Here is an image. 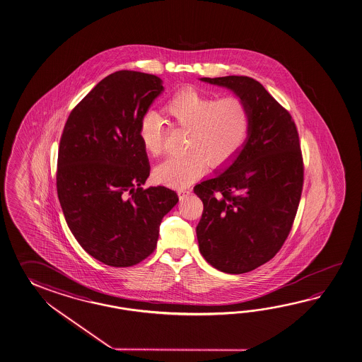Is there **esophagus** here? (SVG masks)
I'll use <instances>...</instances> for the list:
<instances>
[{
    "instance_id": "obj_1",
    "label": "esophagus",
    "mask_w": 362,
    "mask_h": 362,
    "mask_svg": "<svg viewBox=\"0 0 362 362\" xmlns=\"http://www.w3.org/2000/svg\"><path fill=\"white\" fill-rule=\"evenodd\" d=\"M177 194H179V199L183 201V199H187V197L191 194V191H187V189H179V191H177Z\"/></svg>"
}]
</instances>
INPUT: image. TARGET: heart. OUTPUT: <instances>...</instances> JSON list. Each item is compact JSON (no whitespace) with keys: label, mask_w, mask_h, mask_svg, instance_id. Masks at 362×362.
Instances as JSON below:
<instances>
[{"label":"heart","mask_w":362,"mask_h":362,"mask_svg":"<svg viewBox=\"0 0 362 362\" xmlns=\"http://www.w3.org/2000/svg\"><path fill=\"white\" fill-rule=\"evenodd\" d=\"M171 121L189 129L185 155L170 156L155 169L163 185L185 187L201 177L209 166H223L235 160L245 147L251 129V112L240 96L219 98L199 89L177 91L165 104ZM139 138L148 153L163 152L165 119L147 111L139 121Z\"/></svg>","instance_id":"obj_1"}]
</instances>
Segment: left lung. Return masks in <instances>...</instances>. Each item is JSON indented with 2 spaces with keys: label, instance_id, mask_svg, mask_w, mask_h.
I'll return each mask as SVG.
<instances>
[{
  "label": "left lung",
  "instance_id": "obj_1",
  "mask_svg": "<svg viewBox=\"0 0 362 362\" xmlns=\"http://www.w3.org/2000/svg\"><path fill=\"white\" fill-rule=\"evenodd\" d=\"M199 80L233 91L251 112L243 151L193 188L204 204L199 251L221 272H250L279 252L293 227L304 174L299 135L290 113L254 78Z\"/></svg>",
  "mask_w": 362,
  "mask_h": 362
}]
</instances>
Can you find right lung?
Instances as JSON below:
<instances>
[{
	"label": "right lung",
	"mask_w": 362,
	"mask_h": 362,
	"mask_svg": "<svg viewBox=\"0 0 362 362\" xmlns=\"http://www.w3.org/2000/svg\"><path fill=\"white\" fill-rule=\"evenodd\" d=\"M163 91L155 74H110L74 107L60 138L57 189L66 224L107 266L149 257L163 216L179 201L163 185L141 188L151 166L139 121Z\"/></svg>",
	"instance_id": "obj_1"
}]
</instances>
